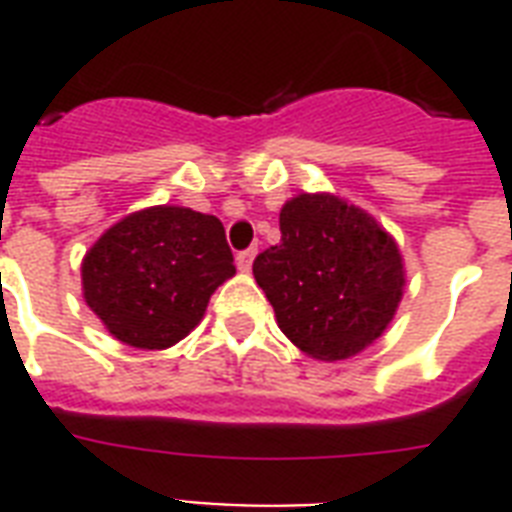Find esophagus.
Wrapping results in <instances>:
<instances>
[{"label":"esophagus","instance_id":"obj_1","mask_svg":"<svg viewBox=\"0 0 512 512\" xmlns=\"http://www.w3.org/2000/svg\"><path fill=\"white\" fill-rule=\"evenodd\" d=\"M252 260H255V249H244L236 255V265H239L241 273H247L252 268Z\"/></svg>","mask_w":512,"mask_h":512}]
</instances>
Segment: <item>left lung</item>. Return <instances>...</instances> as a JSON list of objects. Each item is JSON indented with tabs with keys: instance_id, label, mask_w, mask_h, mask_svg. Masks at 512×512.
<instances>
[{
	"instance_id": "obj_1",
	"label": "left lung",
	"mask_w": 512,
	"mask_h": 512,
	"mask_svg": "<svg viewBox=\"0 0 512 512\" xmlns=\"http://www.w3.org/2000/svg\"><path fill=\"white\" fill-rule=\"evenodd\" d=\"M279 228V244L252 265L279 329L319 361L361 353L388 329L404 295L393 236L332 193L289 199Z\"/></svg>"
}]
</instances>
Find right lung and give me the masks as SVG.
Returning a JSON list of instances; mask_svg holds the SVG:
<instances>
[{"label": "right lung", "instance_id": "obj_1", "mask_svg": "<svg viewBox=\"0 0 512 512\" xmlns=\"http://www.w3.org/2000/svg\"><path fill=\"white\" fill-rule=\"evenodd\" d=\"M236 273L225 228L188 207L132 212L82 260V292L124 345L164 350L201 321L212 292Z\"/></svg>", "mask_w": 512, "mask_h": 512}]
</instances>
